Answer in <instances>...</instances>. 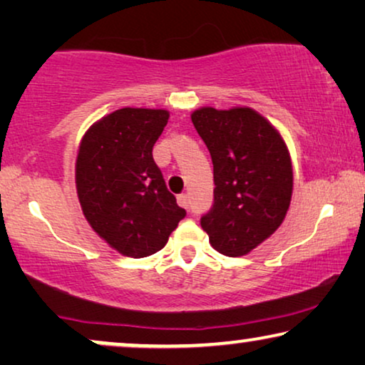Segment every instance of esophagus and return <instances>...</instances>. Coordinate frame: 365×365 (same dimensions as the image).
Returning a JSON list of instances; mask_svg holds the SVG:
<instances>
[{
	"instance_id": "1",
	"label": "esophagus",
	"mask_w": 365,
	"mask_h": 365,
	"mask_svg": "<svg viewBox=\"0 0 365 365\" xmlns=\"http://www.w3.org/2000/svg\"><path fill=\"white\" fill-rule=\"evenodd\" d=\"M178 202H179V206H181V207H189V206H191V199H189V196H187V194H179V196H178Z\"/></svg>"
}]
</instances>
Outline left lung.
Masks as SVG:
<instances>
[{
	"label": "left lung",
	"mask_w": 365,
	"mask_h": 365,
	"mask_svg": "<svg viewBox=\"0 0 365 365\" xmlns=\"http://www.w3.org/2000/svg\"><path fill=\"white\" fill-rule=\"evenodd\" d=\"M191 119L211 153L216 184L201 226L217 252L246 256L277 231L289 211L294 176L287 144L247 106H204Z\"/></svg>",
	"instance_id": "8db88e82"
}]
</instances>
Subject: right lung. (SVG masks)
<instances>
[{
	"label": "right lung",
	"instance_id": "1",
	"mask_svg": "<svg viewBox=\"0 0 365 365\" xmlns=\"http://www.w3.org/2000/svg\"><path fill=\"white\" fill-rule=\"evenodd\" d=\"M169 111L123 108L89 126L79 143L76 191L89 226L114 251H161L186 211L168 191L153 146Z\"/></svg>",
	"mask_w": 365,
	"mask_h": 365
}]
</instances>
